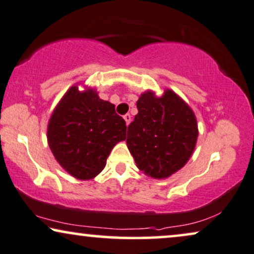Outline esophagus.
I'll use <instances>...</instances> for the list:
<instances>
[{
  "instance_id": "34e87169",
  "label": "esophagus",
  "mask_w": 254,
  "mask_h": 254,
  "mask_svg": "<svg viewBox=\"0 0 254 254\" xmlns=\"http://www.w3.org/2000/svg\"><path fill=\"white\" fill-rule=\"evenodd\" d=\"M123 118L125 120V122H127V125H129V124L131 123V120H132V118H131V115H130V114L124 115Z\"/></svg>"
}]
</instances>
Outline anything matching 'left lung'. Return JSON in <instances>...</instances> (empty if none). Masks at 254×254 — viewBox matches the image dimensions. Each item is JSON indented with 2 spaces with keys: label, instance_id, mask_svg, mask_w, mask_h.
<instances>
[{
  "label": "left lung",
  "instance_id": "left-lung-1",
  "mask_svg": "<svg viewBox=\"0 0 254 254\" xmlns=\"http://www.w3.org/2000/svg\"><path fill=\"white\" fill-rule=\"evenodd\" d=\"M138 114L127 127V145L137 167L148 177L166 179L194 152L198 130L190 107L173 90L157 97L147 90L137 101Z\"/></svg>",
  "mask_w": 254,
  "mask_h": 254
}]
</instances>
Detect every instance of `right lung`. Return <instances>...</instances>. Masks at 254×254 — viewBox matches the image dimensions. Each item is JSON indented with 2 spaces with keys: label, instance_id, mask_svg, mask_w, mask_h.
Listing matches in <instances>:
<instances>
[{
  "label": "right lung",
  "instance_id": "obj_1",
  "mask_svg": "<svg viewBox=\"0 0 254 254\" xmlns=\"http://www.w3.org/2000/svg\"><path fill=\"white\" fill-rule=\"evenodd\" d=\"M125 132V121L113 103L101 100L92 88L80 92L73 86L51 115L47 141L64 170L79 180H90L102 172Z\"/></svg>",
  "mask_w": 254,
  "mask_h": 254
}]
</instances>
